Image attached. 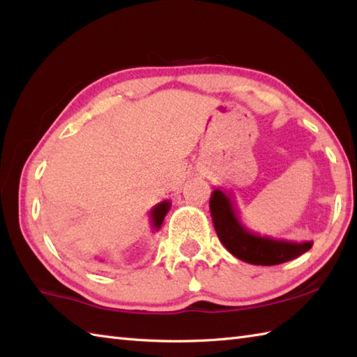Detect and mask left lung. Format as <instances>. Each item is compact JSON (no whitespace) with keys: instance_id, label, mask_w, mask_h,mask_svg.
Segmentation results:
<instances>
[{"instance_id":"obj_1","label":"left lung","mask_w":357,"mask_h":357,"mask_svg":"<svg viewBox=\"0 0 357 357\" xmlns=\"http://www.w3.org/2000/svg\"><path fill=\"white\" fill-rule=\"evenodd\" d=\"M210 215L219 241L238 259L253 265H278L296 259L312 248L313 242H293L261 236L242 224L231 193L211 192Z\"/></svg>"}]
</instances>
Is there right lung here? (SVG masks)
<instances>
[{
  "instance_id": "1",
  "label": "right lung",
  "mask_w": 357,
  "mask_h": 357,
  "mask_svg": "<svg viewBox=\"0 0 357 357\" xmlns=\"http://www.w3.org/2000/svg\"><path fill=\"white\" fill-rule=\"evenodd\" d=\"M172 207V202L170 201H162L156 204V206L150 210V222H151V229L155 231H158L161 229V225L164 222V218L165 215L169 213V210Z\"/></svg>"
}]
</instances>
